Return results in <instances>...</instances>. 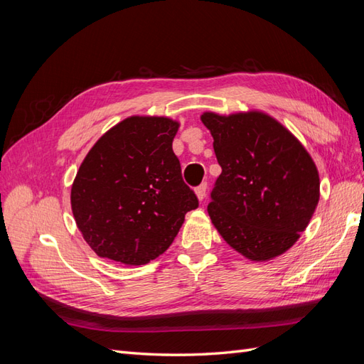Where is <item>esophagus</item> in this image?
Here are the masks:
<instances>
[{
	"instance_id": "esophagus-1",
	"label": "esophagus",
	"mask_w": 364,
	"mask_h": 364,
	"mask_svg": "<svg viewBox=\"0 0 364 364\" xmlns=\"http://www.w3.org/2000/svg\"><path fill=\"white\" fill-rule=\"evenodd\" d=\"M206 188H208V183H206V182L200 183V185L196 188V194H197V197H199V200H203V199H205Z\"/></svg>"
}]
</instances>
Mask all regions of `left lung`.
I'll return each mask as SVG.
<instances>
[{
	"label": "left lung",
	"mask_w": 364,
	"mask_h": 364,
	"mask_svg": "<svg viewBox=\"0 0 364 364\" xmlns=\"http://www.w3.org/2000/svg\"><path fill=\"white\" fill-rule=\"evenodd\" d=\"M222 167L208 214L226 243L252 261L290 249L318 202V173L304 146L262 112H205Z\"/></svg>",
	"instance_id": "left-lung-1"
}]
</instances>
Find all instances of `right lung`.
<instances>
[{
	"instance_id": "1",
	"label": "right lung",
	"mask_w": 364,
	"mask_h": 364,
	"mask_svg": "<svg viewBox=\"0 0 364 364\" xmlns=\"http://www.w3.org/2000/svg\"><path fill=\"white\" fill-rule=\"evenodd\" d=\"M179 123L130 117L98 139L71 188L77 228L98 257L141 266L170 247L199 206L173 151Z\"/></svg>"
}]
</instances>
